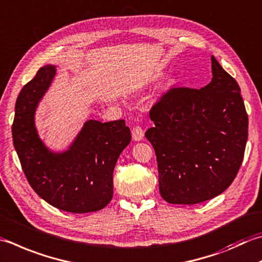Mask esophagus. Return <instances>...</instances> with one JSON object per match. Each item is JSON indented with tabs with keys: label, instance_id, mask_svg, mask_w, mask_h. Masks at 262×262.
<instances>
[{
	"label": "esophagus",
	"instance_id": "34e87169",
	"mask_svg": "<svg viewBox=\"0 0 262 262\" xmlns=\"http://www.w3.org/2000/svg\"><path fill=\"white\" fill-rule=\"evenodd\" d=\"M132 136H133V140H134V141H137V142L142 141L143 137H144V130H143L140 126L133 127Z\"/></svg>",
	"mask_w": 262,
	"mask_h": 262
}]
</instances>
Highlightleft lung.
<instances>
[{"label":"left lung","instance_id":"8db88e82","mask_svg":"<svg viewBox=\"0 0 262 262\" xmlns=\"http://www.w3.org/2000/svg\"><path fill=\"white\" fill-rule=\"evenodd\" d=\"M212 79L172 89L152 107L145 137L156 151L159 189L172 204H196L229 187L243 161L248 115L241 89L211 56Z\"/></svg>","mask_w":262,"mask_h":262}]
</instances>
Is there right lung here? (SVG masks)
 <instances>
[{"instance_id": "add662e5", "label": "right lung", "mask_w": 262, "mask_h": 262, "mask_svg": "<svg viewBox=\"0 0 262 262\" xmlns=\"http://www.w3.org/2000/svg\"><path fill=\"white\" fill-rule=\"evenodd\" d=\"M56 76V66L42 67L15 102L12 138L27 181L54 208L73 213L103 209L114 195V169L129 144L125 120L86 119L67 148L56 151L39 137L35 116Z\"/></svg>"}]
</instances>
